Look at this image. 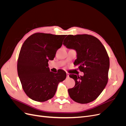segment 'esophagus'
Wrapping results in <instances>:
<instances>
[{
    "label": "esophagus",
    "mask_w": 126,
    "mask_h": 126,
    "mask_svg": "<svg viewBox=\"0 0 126 126\" xmlns=\"http://www.w3.org/2000/svg\"><path fill=\"white\" fill-rule=\"evenodd\" d=\"M66 75H67V78H68V77H69V74H68V73H67V74H66Z\"/></svg>",
    "instance_id": "34e87169"
}]
</instances>
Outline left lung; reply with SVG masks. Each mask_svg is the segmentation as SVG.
<instances>
[{"label":"left lung","mask_w":126,"mask_h":126,"mask_svg":"<svg viewBox=\"0 0 126 126\" xmlns=\"http://www.w3.org/2000/svg\"><path fill=\"white\" fill-rule=\"evenodd\" d=\"M63 44L76 50L74 62L83 76L70 74L75 85L68 89L70 97L80 104H88L98 98L107 84L109 58L105 47L96 37L90 35H68Z\"/></svg>","instance_id":"left-lung-1"}]
</instances>
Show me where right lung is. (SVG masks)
<instances>
[{
  "label": "right lung",
  "mask_w": 126,
  "mask_h": 126,
  "mask_svg": "<svg viewBox=\"0 0 126 126\" xmlns=\"http://www.w3.org/2000/svg\"><path fill=\"white\" fill-rule=\"evenodd\" d=\"M67 35L37 32L22 45L17 62V71L25 94L32 100L44 102L54 96L58 83L66 78L60 69L50 71L49 60H53Z\"/></svg>",
  "instance_id": "right-lung-1"
}]
</instances>
